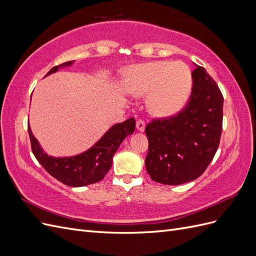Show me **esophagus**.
I'll use <instances>...</instances> for the list:
<instances>
[{"label":"esophagus","mask_w":256,"mask_h":256,"mask_svg":"<svg viewBox=\"0 0 256 256\" xmlns=\"http://www.w3.org/2000/svg\"><path fill=\"white\" fill-rule=\"evenodd\" d=\"M136 129L140 131V132H144L145 130V122L143 120H138L136 122Z\"/></svg>","instance_id":"34e87169"}]
</instances>
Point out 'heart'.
I'll return each instance as SVG.
<instances>
[{
  "mask_svg": "<svg viewBox=\"0 0 256 256\" xmlns=\"http://www.w3.org/2000/svg\"><path fill=\"white\" fill-rule=\"evenodd\" d=\"M129 94L147 95V110L157 118H168L180 112L192 90V72L180 60L150 62L129 68L125 74Z\"/></svg>",
  "mask_w": 256,
  "mask_h": 256,
  "instance_id": "1",
  "label": "heart"
}]
</instances>
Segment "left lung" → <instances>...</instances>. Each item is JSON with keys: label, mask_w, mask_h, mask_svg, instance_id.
Wrapping results in <instances>:
<instances>
[{"label": "left lung", "mask_w": 256, "mask_h": 256, "mask_svg": "<svg viewBox=\"0 0 256 256\" xmlns=\"http://www.w3.org/2000/svg\"><path fill=\"white\" fill-rule=\"evenodd\" d=\"M196 66L191 97L184 109L145 128L150 143L146 171L160 184L177 186L196 180L219 147L223 96L206 69Z\"/></svg>", "instance_id": "1"}]
</instances>
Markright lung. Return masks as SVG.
Segmentation results:
<instances>
[{"label": "right lung", "instance_id": "obj_1", "mask_svg": "<svg viewBox=\"0 0 256 256\" xmlns=\"http://www.w3.org/2000/svg\"><path fill=\"white\" fill-rule=\"evenodd\" d=\"M74 63V60H69L53 67L47 76L56 72L60 68L70 67ZM134 118H129L109 128L88 150L70 157H53L44 150L33 136L30 125L28 127L32 150L37 161L51 176L69 187H83L104 180L112 166L114 154L126 136L134 132Z\"/></svg>", "mask_w": 256, "mask_h": 256}]
</instances>
